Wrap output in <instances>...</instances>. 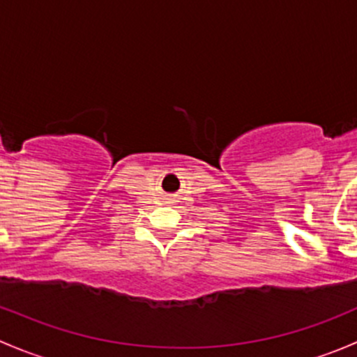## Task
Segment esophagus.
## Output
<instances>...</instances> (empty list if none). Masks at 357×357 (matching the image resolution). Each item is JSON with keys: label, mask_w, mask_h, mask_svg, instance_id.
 Masks as SVG:
<instances>
[{"label": "esophagus", "mask_w": 357, "mask_h": 357, "mask_svg": "<svg viewBox=\"0 0 357 357\" xmlns=\"http://www.w3.org/2000/svg\"><path fill=\"white\" fill-rule=\"evenodd\" d=\"M169 200H171V202H176V200H174V197H169Z\"/></svg>", "instance_id": "34e87169"}]
</instances>
